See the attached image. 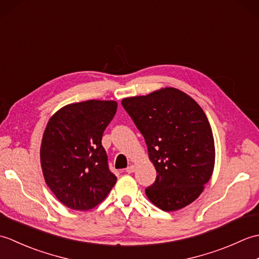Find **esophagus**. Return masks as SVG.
<instances>
[{
    "instance_id": "esophagus-1",
    "label": "esophagus",
    "mask_w": 259,
    "mask_h": 259,
    "mask_svg": "<svg viewBox=\"0 0 259 259\" xmlns=\"http://www.w3.org/2000/svg\"><path fill=\"white\" fill-rule=\"evenodd\" d=\"M136 170V166H134V164H130V166L125 169V171L128 174H133Z\"/></svg>"
}]
</instances>
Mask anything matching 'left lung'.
Returning <instances> with one entry per match:
<instances>
[{
    "instance_id": "8db88e82",
    "label": "left lung",
    "mask_w": 259,
    "mask_h": 259,
    "mask_svg": "<svg viewBox=\"0 0 259 259\" xmlns=\"http://www.w3.org/2000/svg\"><path fill=\"white\" fill-rule=\"evenodd\" d=\"M121 103L144 136L157 170L156 181L146 188L149 200L164 211L196 200L214 164L212 131L199 104L175 88Z\"/></svg>"
}]
</instances>
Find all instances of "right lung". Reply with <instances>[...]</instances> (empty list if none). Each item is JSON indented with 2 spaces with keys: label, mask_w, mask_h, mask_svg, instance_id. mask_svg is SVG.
Wrapping results in <instances>:
<instances>
[{
  "label": "right lung",
  "mask_w": 259,
  "mask_h": 259,
  "mask_svg": "<svg viewBox=\"0 0 259 259\" xmlns=\"http://www.w3.org/2000/svg\"><path fill=\"white\" fill-rule=\"evenodd\" d=\"M117 107L115 101L71 103L49 120L41 144V167L49 188L68 208L96 207L117 181L101 144Z\"/></svg>",
  "instance_id": "add662e5"
}]
</instances>
